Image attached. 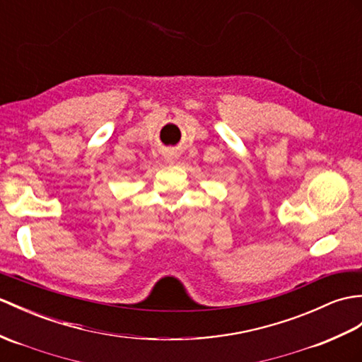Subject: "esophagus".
I'll use <instances>...</instances> for the list:
<instances>
[{
	"label": "esophagus",
	"mask_w": 362,
	"mask_h": 362,
	"mask_svg": "<svg viewBox=\"0 0 362 362\" xmlns=\"http://www.w3.org/2000/svg\"><path fill=\"white\" fill-rule=\"evenodd\" d=\"M175 158H177V157H175L174 154H170V156H168V162H175Z\"/></svg>",
	"instance_id": "1"
}]
</instances>
